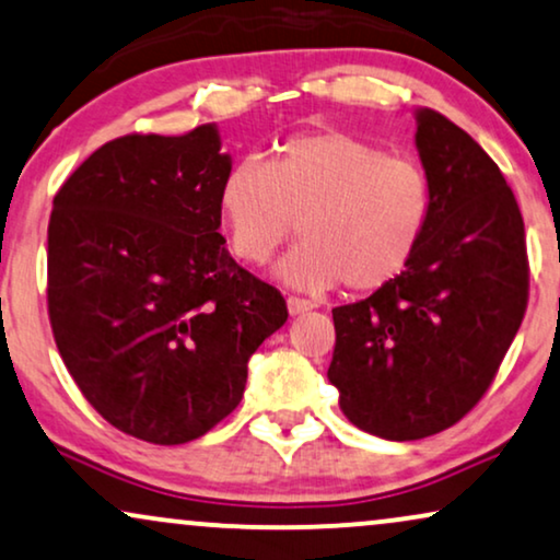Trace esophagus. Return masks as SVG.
<instances>
[{"instance_id":"1","label":"esophagus","mask_w":560,"mask_h":560,"mask_svg":"<svg viewBox=\"0 0 560 560\" xmlns=\"http://www.w3.org/2000/svg\"><path fill=\"white\" fill-rule=\"evenodd\" d=\"M311 308H314V303L306 301V298H295V295L288 298V311H290V316L306 314V311H311Z\"/></svg>"}]
</instances>
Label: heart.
I'll use <instances>...</instances> for the list:
<instances>
[{"label": "heart", "mask_w": 560, "mask_h": 560, "mask_svg": "<svg viewBox=\"0 0 560 560\" xmlns=\"http://www.w3.org/2000/svg\"><path fill=\"white\" fill-rule=\"evenodd\" d=\"M231 252L265 265L298 229L303 242L275 267L290 288L354 293L394 282L424 242L432 218L430 174L417 159L345 130L288 138L272 156L231 166L218 187Z\"/></svg>", "instance_id": "b5f03b06"}]
</instances>
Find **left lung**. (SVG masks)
<instances>
[{"label":"left lung","mask_w":560,"mask_h":560,"mask_svg":"<svg viewBox=\"0 0 560 560\" xmlns=\"http://www.w3.org/2000/svg\"><path fill=\"white\" fill-rule=\"evenodd\" d=\"M432 218L411 265L365 301L331 311L329 383L362 432L438 434L478 404L527 308L525 223L493 159L430 107L413 110Z\"/></svg>","instance_id":"obj_1"}]
</instances>
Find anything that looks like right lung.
I'll return each mask as SVG.
<instances>
[{"label": "right lung", "mask_w": 560, "mask_h": 560, "mask_svg": "<svg viewBox=\"0 0 560 560\" xmlns=\"http://www.w3.org/2000/svg\"><path fill=\"white\" fill-rule=\"evenodd\" d=\"M231 170L215 122L122 136L54 198L48 316L63 365L113 427L198 440L244 396L246 362L288 322L285 298L218 234Z\"/></svg>", "instance_id": "1"}]
</instances>
